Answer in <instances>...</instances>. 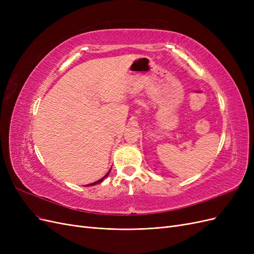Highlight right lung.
<instances>
[{"label":"right lung","mask_w":254,"mask_h":254,"mask_svg":"<svg viewBox=\"0 0 254 254\" xmlns=\"http://www.w3.org/2000/svg\"><path fill=\"white\" fill-rule=\"evenodd\" d=\"M111 171V170H110ZM110 171L108 172V173H107L104 177H103V178L102 179H99V180H97V181H95V182H93V183H90V184H87V186L88 187H90V186H95V184H98V183H101V182H103L104 181V179L105 178H107V177H108V175H109V173H110Z\"/></svg>","instance_id":"obj_1"}]
</instances>
